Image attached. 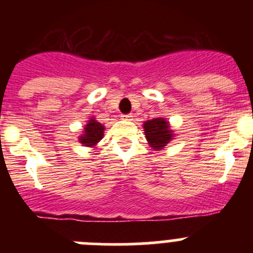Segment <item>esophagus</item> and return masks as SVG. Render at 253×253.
<instances>
[{"label":"esophagus","instance_id":"obj_1","mask_svg":"<svg viewBox=\"0 0 253 253\" xmlns=\"http://www.w3.org/2000/svg\"><path fill=\"white\" fill-rule=\"evenodd\" d=\"M122 118L125 120H131L133 115H131V114H124V115H122Z\"/></svg>","mask_w":253,"mask_h":253}]
</instances>
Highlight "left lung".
Masks as SVG:
<instances>
[{
  "label": "left lung",
  "instance_id": "8db88e82",
  "mask_svg": "<svg viewBox=\"0 0 253 253\" xmlns=\"http://www.w3.org/2000/svg\"><path fill=\"white\" fill-rule=\"evenodd\" d=\"M144 133L153 149L163 148L172 139V131L169 128V123L161 118L144 123Z\"/></svg>",
  "mask_w": 253,
  "mask_h": 253
}]
</instances>
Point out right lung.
Segmentation results:
<instances>
[{
  "label": "right lung",
  "mask_w": 253,
  "mask_h": 253,
  "mask_svg": "<svg viewBox=\"0 0 253 253\" xmlns=\"http://www.w3.org/2000/svg\"><path fill=\"white\" fill-rule=\"evenodd\" d=\"M104 125L97 123L95 119H91L84 128V134L80 137V140L87 147L95 146L104 137Z\"/></svg>",
  "instance_id": "1"
}]
</instances>
